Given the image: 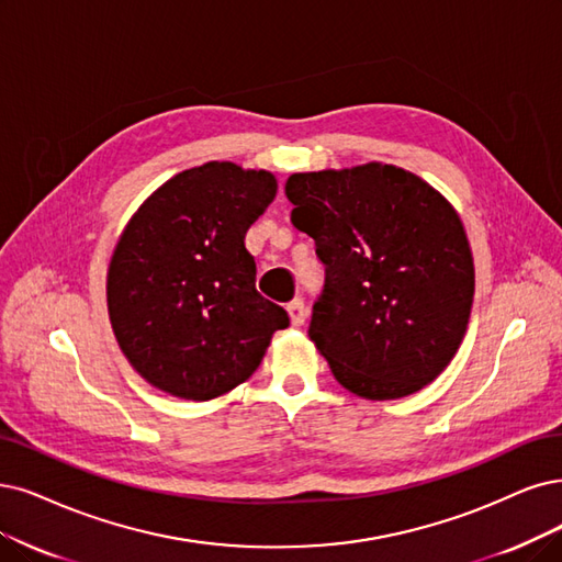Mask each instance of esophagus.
<instances>
[{
  "label": "esophagus",
  "mask_w": 562,
  "mask_h": 562,
  "mask_svg": "<svg viewBox=\"0 0 562 562\" xmlns=\"http://www.w3.org/2000/svg\"><path fill=\"white\" fill-rule=\"evenodd\" d=\"M286 313H289V319H292L294 326H301L305 322V303H303V299H294L292 303H286Z\"/></svg>",
  "instance_id": "34e87169"
}]
</instances>
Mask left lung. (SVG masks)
<instances>
[{
  "instance_id": "8db88e82",
  "label": "left lung",
  "mask_w": 562,
  "mask_h": 562,
  "mask_svg": "<svg viewBox=\"0 0 562 562\" xmlns=\"http://www.w3.org/2000/svg\"><path fill=\"white\" fill-rule=\"evenodd\" d=\"M284 194L324 263L307 336L334 378L368 401L430 384L459 349L474 296L472 252L451 203L378 161L294 173Z\"/></svg>"
}]
</instances>
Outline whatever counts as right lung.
I'll list each match as a JSON object with an SVG mask.
<instances>
[{
    "label": "right lung",
    "instance_id": "add662e5",
    "mask_svg": "<svg viewBox=\"0 0 562 562\" xmlns=\"http://www.w3.org/2000/svg\"><path fill=\"white\" fill-rule=\"evenodd\" d=\"M278 192L268 171L207 161L145 201L109 268V315L140 378L211 401L259 368L286 310L257 292L245 234Z\"/></svg>",
    "mask_w": 562,
    "mask_h": 562
}]
</instances>
